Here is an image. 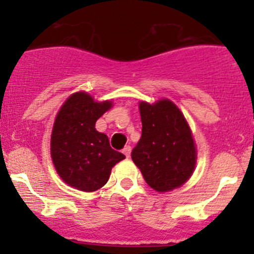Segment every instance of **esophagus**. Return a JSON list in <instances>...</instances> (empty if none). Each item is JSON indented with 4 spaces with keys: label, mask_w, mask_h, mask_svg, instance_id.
<instances>
[{
    "label": "esophagus",
    "mask_w": 254,
    "mask_h": 254,
    "mask_svg": "<svg viewBox=\"0 0 254 254\" xmlns=\"http://www.w3.org/2000/svg\"><path fill=\"white\" fill-rule=\"evenodd\" d=\"M123 153H124L125 156H127V158L130 157V153H131V147L130 146H125L124 150H123Z\"/></svg>",
    "instance_id": "1"
}]
</instances>
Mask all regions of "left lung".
I'll list each match as a JSON object with an SVG mask.
<instances>
[{
  "instance_id": "left-lung-1",
  "label": "left lung",
  "mask_w": 254,
  "mask_h": 254,
  "mask_svg": "<svg viewBox=\"0 0 254 254\" xmlns=\"http://www.w3.org/2000/svg\"><path fill=\"white\" fill-rule=\"evenodd\" d=\"M141 139L131 152L146 183L156 191L183 186L195 168L196 148L183 113L170 99L139 103Z\"/></svg>"
}]
</instances>
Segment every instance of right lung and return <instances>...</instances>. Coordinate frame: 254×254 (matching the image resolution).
<instances>
[{
  "label": "right lung",
  "mask_w": 254,
  "mask_h": 254,
  "mask_svg": "<svg viewBox=\"0 0 254 254\" xmlns=\"http://www.w3.org/2000/svg\"><path fill=\"white\" fill-rule=\"evenodd\" d=\"M111 108V101L96 102L86 92H76L56 115L51 132V158L61 179L72 188L98 190L108 182L112 168L125 158L111 147L108 136L94 127Z\"/></svg>",
  "instance_id": "add662e5"
}]
</instances>
